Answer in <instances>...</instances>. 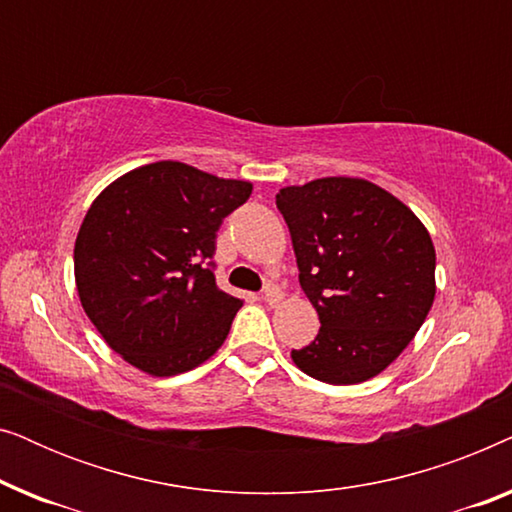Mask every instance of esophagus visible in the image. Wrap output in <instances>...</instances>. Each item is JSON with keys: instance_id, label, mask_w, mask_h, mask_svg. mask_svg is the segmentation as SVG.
I'll return each instance as SVG.
<instances>
[{"instance_id": "obj_1", "label": "esophagus", "mask_w": 512, "mask_h": 512, "mask_svg": "<svg viewBox=\"0 0 512 512\" xmlns=\"http://www.w3.org/2000/svg\"><path fill=\"white\" fill-rule=\"evenodd\" d=\"M263 300H265V303H268V305H277L279 300H282V291H279V286H275V284H265Z\"/></svg>"}]
</instances>
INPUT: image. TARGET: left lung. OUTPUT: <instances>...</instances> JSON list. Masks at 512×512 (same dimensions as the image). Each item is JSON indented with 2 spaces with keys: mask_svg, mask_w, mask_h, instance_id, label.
Instances as JSON below:
<instances>
[{
  "mask_svg": "<svg viewBox=\"0 0 512 512\" xmlns=\"http://www.w3.org/2000/svg\"><path fill=\"white\" fill-rule=\"evenodd\" d=\"M300 286L321 328L291 359L314 380L359 384L415 338L436 296V249L401 200L366 179L326 177L277 193Z\"/></svg>",
  "mask_w": 512,
  "mask_h": 512,
  "instance_id": "obj_1",
  "label": "left lung"
}]
</instances>
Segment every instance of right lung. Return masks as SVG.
<instances>
[{
  "instance_id": "add662e5",
  "label": "right lung",
  "mask_w": 512,
  "mask_h": 512,
  "mask_svg": "<svg viewBox=\"0 0 512 512\" xmlns=\"http://www.w3.org/2000/svg\"><path fill=\"white\" fill-rule=\"evenodd\" d=\"M249 195V181L160 160L123 174L90 205L74 244L76 289L130 366L179 375L223 345L242 300L216 286V230Z\"/></svg>"
}]
</instances>
